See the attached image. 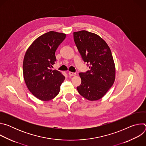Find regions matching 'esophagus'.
Segmentation results:
<instances>
[{
	"instance_id": "34e87169",
	"label": "esophagus",
	"mask_w": 146,
	"mask_h": 146,
	"mask_svg": "<svg viewBox=\"0 0 146 146\" xmlns=\"http://www.w3.org/2000/svg\"><path fill=\"white\" fill-rule=\"evenodd\" d=\"M69 75L70 77H72V76H75L76 75V73H73V72H70L69 73Z\"/></svg>"
}]
</instances>
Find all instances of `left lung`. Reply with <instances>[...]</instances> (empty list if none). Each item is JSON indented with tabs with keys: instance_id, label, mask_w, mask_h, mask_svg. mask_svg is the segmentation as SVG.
Returning a JSON list of instances; mask_svg holds the SVG:
<instances>
[{
	"instance_id": "8db88e82",
	"label": "left lung",
	"mask_w": 146,
	"mask_h": 146,
	"mask_svg": "<svg viewBox=\"0 0 146 146\" xmlns=\"http://www.w3.org/2000/svg\"><path fill=\"white\" fill-rule=\"evenodd\" d=\"M75 44L81 56L90 64V70L80 73L78 93L90 101L102 98L113 85L115 67L110 47L99 35L80 31L73 32Z\"/></svg>"
}]
</instances>
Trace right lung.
<instances>
[{"mask_svg":"<svg viewBox=\"0 0 146 146\" xmlns=\"http://www.w3.org/2000/svg\"><path fill=\"white\" fill-rule=\"evenodd\" d=\"M66 34L50 31L38 37L26 51L23 61V75L29 91L36 98L49 101L60 91L65 76L52 70L56 61L55 51Z\"/></svg>","mask_w":146,"mask_h":146,"instance_id":"1","label":"right lung"}]
</instances>
